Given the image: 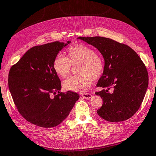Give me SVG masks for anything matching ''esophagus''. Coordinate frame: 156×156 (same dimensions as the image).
Instances as JSON below:
<instances>
[{"label": "esophagus", "mask_w": 156, "mask_h": 156, "mask_svg": "<svg viewBox=\"0 0 156 156\" xmlns=\"http://www.w3.org/2000/svg\"><path fill=\"white\" fill-rule=\"evenodd\" d=\"M82 98H85V99H90L92 97V96L91 95V94H82Z\"/></svg>", "instance_id": "esophagus-1"}]
</instances>
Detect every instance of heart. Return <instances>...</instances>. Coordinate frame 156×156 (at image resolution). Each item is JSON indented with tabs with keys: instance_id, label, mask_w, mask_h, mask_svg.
Wrapping results in <instances>:
<instances>
[{
	"instance_id": "1",
	"label": "heart",
	"mask_w": 156,
	"mask_h": 156,
	"mask_svg": "<svg viewBox=\"0 0 156 156\" xmlns=\"http://www.w3.org/2000/svg\"><path fill=\"white\" fill-rule=\"evenodd\" d=\"M71 64H78L77 76H72L62 83L66 91L82 92L91 86L92 80L100 78L104 70L102 58L94 50L85 44L70 46L67 50V57L59 54L53 62V69L60 78H66L71 70Z\"/></svg>"
}]
</instances>
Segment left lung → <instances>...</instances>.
Here are the masks:
<instances>
[{"mask_svg": "<svg viewBox=\"0 0 156 156\" xmlns=\"http://www.w3.org/2000/svg\"><path fill=\"white\" fill-rule=\"evenodd\" d=\"M96 48L104 60V70L96 86L105 88L96 92L103 100L97 113L105 120L119 122L131 118L139 109L148 86L146 68L129 46L110 38L78 37ZM112 89V92L108 90Z\"/></svg>", "mask_w": 156, "mask_h": 156, "instance_id": "obj_1", "label": "left lung"}]
</instances>
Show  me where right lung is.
<instances>
[{
    "label": "right lung",
    "instance_id": "obj_1",
    "mask_svg": "<svg viewBox=\"0 0 156 156\" xmlns=\"http://www.w3.org/2000/svg\"><path fill=\"white\" fill-rule=\"evenodd\" d=\"M70 42L56 41L32 47L10 68L8 83L14 102L20 114L36 126L59 125L79 99L76 92H60V80L52 66L58 54Z\"/></svg>",
    "mask_w": 156,
    "mask_h": 156
}]
</instances>
